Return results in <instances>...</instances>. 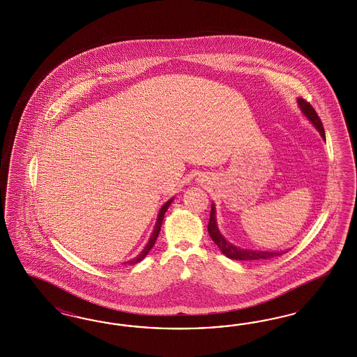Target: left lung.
I'll use <instances>...</instances> for the list:
<instances>
[{
	"label": "left lung",
	"instance_id": "obj_1",
	"mask_svg": "<svg viewBox=\"0 0 357 357\" xmlns=\"http://www.w3.org/2000/svg\"><path fill=\"white\" fill-rule=\"evenodd\" d=\"M298 105L303 109L305 116L307 119L310 120L315 126V128L319 130L321 136L326 140V135H324V128L322 121L319 119L318 114L315 112L313 106L305 100L303 98H298ZM208 233L212 238V241L217 245V248L222 251V254L230 258V259L234 260H264L271 259V258H275V257H279L282 255L284 252H270V251H254V250L249 249H239L233 246L231 243H229L225 238L221 236L218 227L216 224V217H215V206H212L211 209V217H209V222H208Z\"/></svg>",
	"mask_w": 357,
	"mask_h": 357
}]
</instances>
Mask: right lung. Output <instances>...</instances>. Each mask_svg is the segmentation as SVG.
<instances>
[{"label": "right lung", "mask_w": 357, "mask_h": 357, "mask_svg": "<svg viewBox=\"0 0 357 357\" xmlns=\"http://www.w3.org/2000/svg\"><path fill=\"white\" fill-rule=\"evenodd\" d=\"M172 202H173V199H170L169 202H166L165 206L161 208L160 215H158V218H157V222H155V227H154V230H153V233H151V239H149V242L146 243V246L144 248V250L141 251L140 254H139L136 258L126 261V264H136V263H139V261H141V260L144 259V258L148 255V252H149L151 248L154 246V243H155V241H157V237H158V234H160V230H161V227H162L163 216H165L167 208L172 204Z\"/></svg>", "instance_id": "obj_1"}]
</instances>
